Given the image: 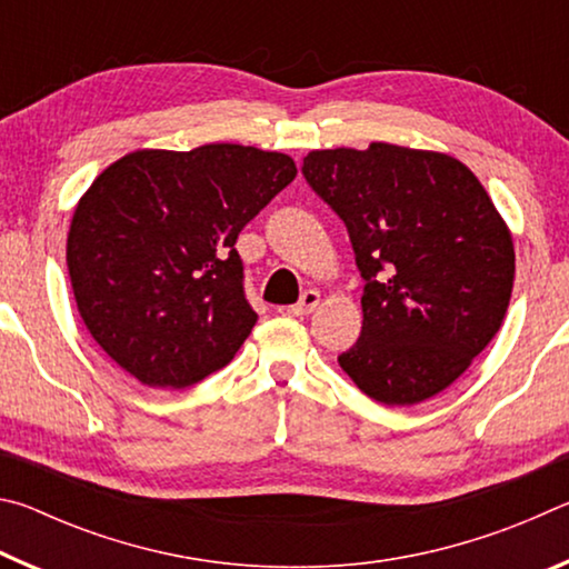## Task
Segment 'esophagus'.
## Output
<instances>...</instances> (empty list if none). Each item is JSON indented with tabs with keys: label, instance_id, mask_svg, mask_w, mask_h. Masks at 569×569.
Returning a JSON list of instances; mask_svg holds the SVG:
<instances>
[{
	"label": "esophagus",
	"instance_id": "obj_1",
	"mask_svg": "<svg viewBox=\"0 0 569 569\" xmlns=\"http://www.w3.org/2000/svg\"><path fill=\"white\" fill-rule=\"evenodd\" d=\"M319 303H321V293L319 291H306L301 296V301L293 303V306H288V313L308 316L311 311H316V306H319Z\"/></svg>",
	"mask_w": 569,
	"mask_h": 569
}]
</instances>
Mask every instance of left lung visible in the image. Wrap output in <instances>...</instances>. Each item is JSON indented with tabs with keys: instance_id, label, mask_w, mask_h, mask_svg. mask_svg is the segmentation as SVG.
<instances>
[{
	"instance_id": "left-lung-1",
	"label": "left lung",
	"mask_w": 569,
	"mask_h": 569,
	"mask_svg": "<svg viewBox=\"0 0 569 569\" xmlns=\"http://www.w3.org/2000/svg\"><path fill=\"white\" fill-rule=\"evenodd\" d=\"M303 176L349 230L363 326L341 369L387 407L451 387L495 339L515 286L512 233L465 162L371 142L311 150Z\"/></svg>"
}]
</instances>
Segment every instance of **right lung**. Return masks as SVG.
<instances>
[{
    "mask_svg": "<svg viewBox=\"0 0 569 569\" xmlns=\"http://www.w3.org/2000/svg\"><path fill=\"white\" fill-rule=\"evenodd\" d=\"M296 162L233 142L134 150L74 208L67 268L84 326L152 389H186L233 359L258 321L243 293L238 233Z\"/></svg>",
    "mask_w": 569,
    "mask_h": 569,
    "instance_id": "obj_1",
    "label": "right lung"
}]
</instances>
